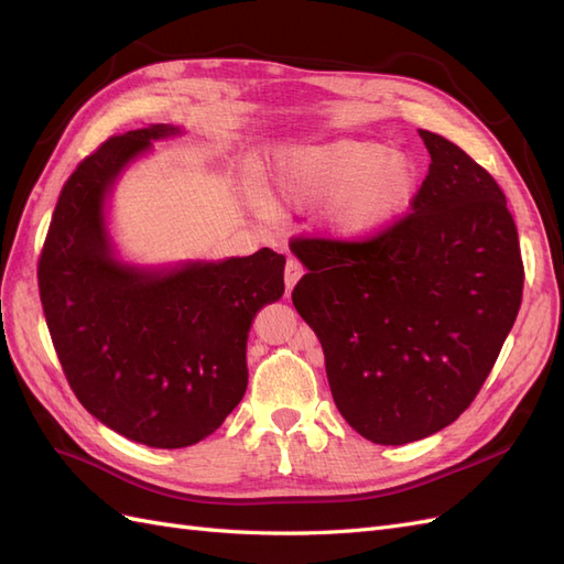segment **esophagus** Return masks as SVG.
<instances>
[{
  "mask_svg": "<svg viewBox=\"0 0 564 564\" xmlns=\"http://www.w3.org/2000/svg\"><path fill=\"white\" fill-rule=\"evenodd\" d=\"M303 278V268L299 261L289 259L286 268H284V284H286V294H292V289L296 286V282Z\"/></svg>",
  "mask_w": 564,
  "mask_h": 564,
  "instance_id": "1",
  "label": "esophagus"
}]
</instances>
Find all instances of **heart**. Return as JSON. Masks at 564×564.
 I'll use <instances>...</instances> for the list:
<instances>
[{"mask_svg": "<svg viewBox=\"0 0 564 564\" xmlns=\"http://www.w3.org/2000/svg\"><path fill=\"white\" fill-rule=\"evenodd\" d=\"M268 181L280 207L315 209L327 204L324 224L350 245L377 240L398 226L419 193L412 158L377 141L282 150Z\"/></svg>", "mask_w": 564, "mask_h": 564, "instance_id": "obj_1", "label": "heart"}]
</instances>
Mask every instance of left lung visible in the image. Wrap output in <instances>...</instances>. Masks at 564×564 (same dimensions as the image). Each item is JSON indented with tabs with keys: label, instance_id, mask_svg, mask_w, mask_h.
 <instances>
[{
	"label": "left lung",
	"instance_id": "8db88e82",
	"mask_svg": "<svg viewBox=\"0 0 564 564\" xmlns=\"http://www.w3.org/2000/svg\"><path fill=\"white\" fill-rule=\"evenodd\" d=\"M431 166L412 214L377 240H294L292 301L324 350L340 416L377 445L447 429L480 392L522 301L506 197L485 169L419 129Z\"/></svg>",
	"mask_w": 564,
	"mask_h": 564
}]
</instances>
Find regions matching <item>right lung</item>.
<instances>
[{
	"instance_id": "1",
	"label": "right lung",
	"mask_w": 564,
	"mask_h": 564,
	"mask_svg": "<svg viewBox=\"0 0 564 564\" xmlns=\"http://www.w3.org/2000/svg\"><path fill=\"white\" fill-rule=\"evenodd\" d=\"M183 127L112 135L63 185L40 259V296L67 381L91 416L145 447L212 435L247 390V338L284 294V256L141 265L110 232V197L131 164Z\"/></svg>"
}]
</instances>
